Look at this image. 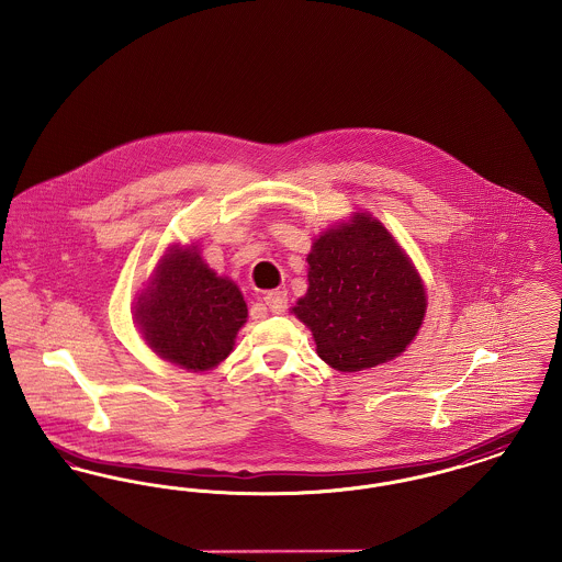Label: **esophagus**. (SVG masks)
<instances>
[{
	"instance_id": "esophagus-1",
	"label": "esophagus",
	"mask_w": 562,
	"mask_h": 562,
	"mask_svg": "<svg viewBox=\"0 0 562 562\" xmlns=\"http://www.w3.org/2000/svg\"><path fill=\"white\" fill-rule=\"evenodd\" d=\"M263 301H266L271 314H284L286 307H289L286 291H271V293L266 294Z\"/></svg>"
}]
</instances>
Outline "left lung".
I'll return each instance as SVG.
<instances>
[{
  "instance_id": "left-lung-1",
  "label": "left lung",
  "mask_w": 562,
  "mask_h": 562,
  "mask_svg": "<svg viewBox=\"0 0 562 562\" xmlns=\"http://www.w3.org/2000/svg\"><path fill=\"white\" fill-rule=\"evenodd\" d=\"M307 293L293 314L316 341L322 360L358 373L401 356L426 316V289L392 234L356 213L330 227L307 255Z\"/></svg>"
}]
</instances>
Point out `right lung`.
<instances>
[{"mask_svg":"<svg viewBox=\"0 0 562 562\" xmlns=\"http://www.w3.org/2000/svg\"><path fill=\"white\" fill-rule=\"evenodd\" d=\"M246 316L240 289L216 276L198 246H172L134 305L147 346L188 371H211L223 362Z\"/></svg>","mask_w":562,"mask_h":562,"instance_id":"add662e5","label":"right lung"}]
</instances>
